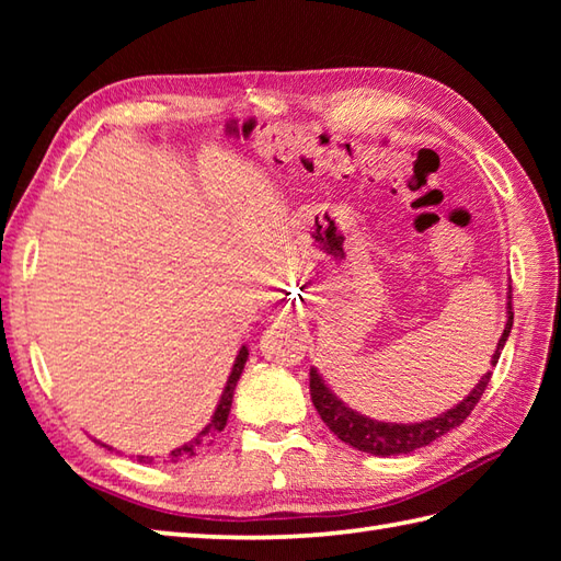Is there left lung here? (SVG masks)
<instances>
[{
  "label": "left lung",
  "mask_w": 561,
  "mask_h": 561,
  "mask_svg": "<svg viewBox=\"0 0 561 561\" xmlns=\"http://www.w3.org/2000/svg\"><path fill=\"white\" fill-rule=\"evenodd\" d=\"M514 328V311H511V277H508V291H506V325L502 337L496 342V350L492 354V366H496L499 356H502L504 344L508 340V332ZM492 371H486L478 386H474L468 396H465L458 404H453L450 410H446L444 414L432 416V420L424 422H410V424H398V422H378L371 420V416L359 414L356 410L347 408L335 392L330 390V386L323 380V376L318 374V368L311 366V400L316 404V410L320 414V420L328 424V428L335 434L344 444L371 453V456H404V453H412L422 446H428L432 440H436L438 436L448 434L450 428H456L465 422L474 404L480 402L484 388L490 386Z\"/></svg>",
  "instance_id": "left-lung-1"
}]
</instances>
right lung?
Listing matches in <instances>:
<instances>
[{
    "mask_svg": "<svg viewBox=\"0 0 561 561\" xmlns=\"http://www.w3.org/2000/svg\"><path fill=\"white\" fill-rule=\"evenodd\" d=\"M245 362H248V347L243 344V347L238 350V354H236V362H233V366H231V374H229V378H226V386H224V390H221V398H219V402H217V410H214L209 424H207L205 428H202V432H199L193 440H187V444L173 448V450L169 453V456L163 458V462H181V460H187V458H195L197 453H202L207 446H211L214 438H217V436L224 432L226 420H229V412H231L233 390H236L238 378H241V374H243ZM93 440H96V438H93ZM99 444H101V440H99ZM101 446L113 450L111 446H105V444H101ZM137 460H139V462H153V458H149V456H137Z\"/></svg>",
    "mask_w": 561,
    "mask_h": 561,
    "instance_id": "right-lung-1",
    "label": "right lung"
}]
</instances>
